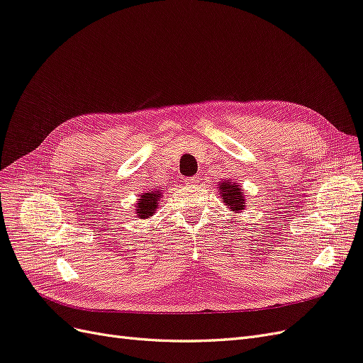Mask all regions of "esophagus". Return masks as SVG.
I'll return each mask as SVG.
<instances>
[{
  "label": "esophagus",
  "instance_id": "34e87169",
  "mask_svg": "<svg viewBox=\"0 0 363 363\" xmlns=\"http://www.w3.org/2000/svg\"><path fill=\"white\" fill-rule=\"evenodd\" d=\"M188 183H189V184H194V186L199 184V183H200V177H196V175H195V177H189V179H188Z\"/></svg>",
  "mask_w": 363,
  "mask_h": 363
}]
</instances>
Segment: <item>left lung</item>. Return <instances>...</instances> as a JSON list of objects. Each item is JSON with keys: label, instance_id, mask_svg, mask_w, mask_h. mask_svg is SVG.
I'll list each match as a JSON object with an SVG mask.
<instances>
[{"label": "left lung", "instance_id": "obj_1", "mask_svg": "<svg viewBox=\"0 0 363 363\" xmlns=\"http://www.w3.org/2000/svg\"><path fill=\"white\" fill-rule=\"evenodd\" d=\"M219 195H221L223 203L233 213H240L245 208V196L240 189V184L232 180H224L219 184Z\"/></svg>", "mask_w": 363, "mask_h": 363}]
</instances>
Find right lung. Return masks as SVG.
Returning a JSON list of instances; mask_svg holds the SVG:
<instances>
[{
    "label": "right lung",
    "instance_id": "add662e5",
    "mask_svg": "<svg viewBox=\"0 0 363 363\" xmlns=\"http://www.w3.org/2000/svg\"><path fill=\"white\" fill-rule=\"evenodd\" d=\"M159 199L160 192L159 191H150L144 192L139 196V201L136 203V213L140 219H148L156 213V208L159 207Z\"/></svg>",
    "mask_w": 363,
    "mask_h": 363
}]
</instances>
